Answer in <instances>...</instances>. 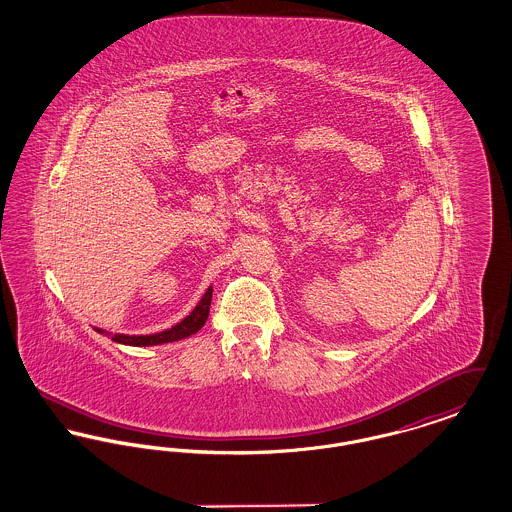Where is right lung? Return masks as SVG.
Returning a JSON list of instances; mask_svg holds the SVG:
<instances>
[{"label": "right lung", "mask_w": 512, "mask_h": 512, "mask_svg": "<svg viewBox=\"0 0 512 512\" xmlns=\"http://www.w3.org/2000/svg\"><path fill=\"white\" fill-rule=\"evenodd\" d=\"M211 297L213 290L209 288L205 295L201 297V301L197 303L194 311L184 318L182 322H178L176 326H172L169 330H163L159 334H151V336H126V334H107L105 330L96 328L99 334L111 336V340L124 345H134V347H144V345H159V343H169V341L184 340L190 338L195 332H199L205 324V320L209 317V307H211Z\"/></svg>", "instance_id": "1"}]
</instances>
